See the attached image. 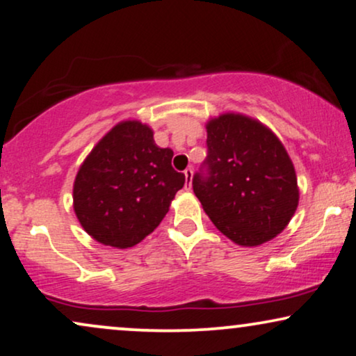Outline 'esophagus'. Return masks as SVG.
Here are the masks:
<instances>
[{"label":"esophagus","instance_id":"1","mask_svg":"<svg viewBox=\"0 0 356 356\" xmlns=\"http://www.w3.org/2000/svg\"><path fill=\"white\" fill-rule=\"evenodd\" d=\"M184 178H186V189H191V183H193V170L191 168L184 170Z\"/></svg>","mask_w":356,"mask_h":356}]
</instances>
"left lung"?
<instances>
[{
	"label": "left lung",
	"instance_id": "1",
	"mask_svg": "<svg viewBox=\"0 0 356 356\" xmlns=\"http://www.w3.org/2000/svg\"><path fill=\"white\" fill-rule=\"evenodd\" d=\"M209 177L193 189L213 225L240 246H259L285 230L300 201L293 162L259 120L222 113L206 124Z\"/></svg>",
	"mask_w": 356,
	"mask_h": 356
}]
</instances>
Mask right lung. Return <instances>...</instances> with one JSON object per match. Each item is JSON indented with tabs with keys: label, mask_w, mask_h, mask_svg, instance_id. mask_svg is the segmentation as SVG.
<instances>
[{
	"label": "right lung",
	"mask_w": 356,
	"mask_h": 356,
	"mask_svg": "<svg viewBox=\"0 0 356 356\" xmlns=\"http://www.w3.org/2000/svg\"><path fill=\"white\" fill-rule=\"evenodd\" d=\"M173 150L155 144L139 120L115 124L84 159L72 186L81 227L102 245L126 250L150 235L184 184Z\"/></svg>",
	"instance_id": "right-lung-1"
}]
</instances>
